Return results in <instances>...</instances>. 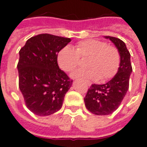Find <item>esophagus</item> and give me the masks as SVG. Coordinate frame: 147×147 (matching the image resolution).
Masks as SVG:
<instances>
[{"label":"esophagus","mask_w":147,"mask_h":147,"mask_svg":"<svg viewBox=\"0 0 147 147\" xmlns=\"http://www.w3.org/2000/svg\"><path fill=\"white\" fill-rule=\"evenodd\" d=\"M87 85H88V86H90V83H87Z\"/></svg>","instance_id":"34e87169"}]
</instances>
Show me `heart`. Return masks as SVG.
Masks as SVG:
<instances>
[{
    "instance_id": "b5f03b06",
    "label": "heart",
    "mask_w": 147,
    "mask_h": 147,
    "mask_svg": "<svg viewBox=\"0 0 147 147\" xmlns=\"http://www.w3.org/2000/svg\"><path fill=\"white\" fill-rule=\"evenodd\" d=\"M80 57L89 58L86 67L71 74L72 78L96 81L110 80L117 74L120 64V53L116 47L99 40L88 39L78 42L76 48L67 45L57 55L59 67L64 71H71L79 65Z\"/></svg>"
}]
</instances>
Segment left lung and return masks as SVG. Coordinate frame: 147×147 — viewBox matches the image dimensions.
<instances>
[{"instance_id":"8db88e82","label":"left lung","mask_w":147,"mask_h":147,"mask_svg":"<svg viewBox=\"0 0 147 147\" xmlns=\"http://www.w3.org/2000/svg\"><path fill=\"white\" fill-rule=\"evenodd\" d=\"M105 38L109 39L118 49L120 64L117 73L110 81L102 85L92 84L84 98L86 108L98 116L109 115L117 110L128 90L130 75L132 71L131 55L125 43L115 37Z\"/></svg>"}]
</instances>
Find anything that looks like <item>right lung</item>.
<instances>
[{
	"label": "right lung",
	"instance_id": "obj_1",
	"mask_svg": "<svg viewBox=\"0 0 147 147\" xmlns=\"http://www.w3.org/2000/svg\"><path fill=\"white\" fill-rule=\"evenodd\" d=\"M71 40L49 34L32 37L19 52V87L27 107L40 117L61 109L72 80L60 69L57 54Z\"/></svg>",
	"mask_w": 147,
	"mask_h": 147
}]
</instances>
